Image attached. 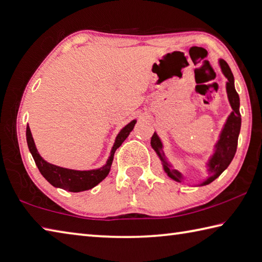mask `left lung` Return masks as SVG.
<instances>
[{
  "label": "left lung",
  "instance_id": "1",
  "mask_svg": "<svg viewBox=\"0 0 262 262\" xmlns=\"http://www.w3.org/2000/svg\"><path fill=\"white\" fill-rule=\"evenodd\" d=\"M219 66L221 68V72H223L225 77L227 78V97H228V101L230 103V107L233 112H231L229 116L227 117L226 123L220 131L218 140H216L213 147V152H212L208 162H206V169H208L209 177L206 178V179L200 181V184L194 186H205L215 180L216 178L228 167L230 162L233 161L236 152V148H237V141L242 123L239 113V97L238 93L235 90L234 75L230 71L228 63L223 60V59H219ZM150 145L152 149L155 150L157 156L160 157L163 165V170H164L167 177H170L172 180H174L177 182H185L186 178L184 177V174L178 170L173 169V166H172V164L169 162V159H167L164 152L163 142L156 132H154V135L151 137Z\"/></svg>",
  "mask_w": 262,
  "mask_h": 262
}]
</instances>
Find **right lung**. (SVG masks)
I'll use <instances>...</instances> for the list:
<instances>
[{
    "label": "right lung",
    "instance_id": "add662e5",
    "mask_svg": "<svg viewBox=\"0 0 262 262\" xmlns=\"http://www.w3.org/2000/svg\"><path fill=\"white\" fill-rule=\"evenodd\" d=\"M136 123L137 120H132L118 132V135L115 138L114 145L112 147L111 154L107 159V162L101 167H99V169L93 170H73L67 169V167L54 165L47 162L38 154L37 148L35 146V142H34L32 132L28 124L26 127V140L28 149L31 151L34 161H35L37 169L41 172V174L46 178L53 187L65 189L67 191L80 192L93 188V187H96L108 176L111 171L113 160H114V154L116 149L123 144V141L129 137L130 132L133 130V127H135Z\"/></svg>",
    "mask_w": 262,
    "mask_h": 262
}]
</instances>
